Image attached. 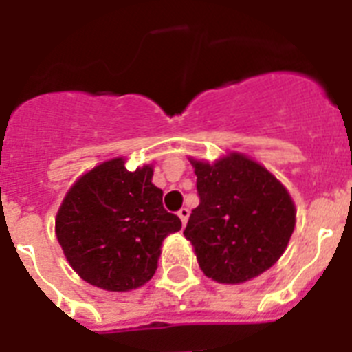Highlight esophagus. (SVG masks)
I'll return each instance as SVG.
<instances>
[{
  "mask_svg": "<svg viewBox=\"0 0 352 352\" xmlns=\"http://www.w3.org/2000/svg\"><path fill=\"white\" fill-rule=\"evenodd\" d=\"M188 214H190V211H188V208H182V210L178 211V217L182 219V223L185 226L186 220H188Z\"/></svg>",
  "mask_w": 352,
  "mask_h": 352,
  "instance_id": "1",
  "label": "esophagus"
}]
</instances>
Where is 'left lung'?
<instances>
[{
    "instance_id": "obj_1",
    "label": "left lung",
    "mask_w": 352,
    "mask_h": 352,
    "mask_svg": "<svg viewBox=\"0 0 352 352\" xmlns=\"http://www.w3.org/2000/svg\"><path fill=\"white\" fill-rule=\"evenodd\" d=\"M199 206L185 238L204 275L239 284L278 261L289 243L296 210L282 183L257 162L232 153L217 164L192 160Z\"/></svg>"
}]
</instances>
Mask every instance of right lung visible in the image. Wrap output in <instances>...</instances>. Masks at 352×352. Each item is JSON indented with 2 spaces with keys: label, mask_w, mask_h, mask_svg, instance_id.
I'll return each mask as SVG.
<instances>
[{
  "label": "right lung",
  "mask_w": 352,
  "mask_h": 352,
  "mask_svg": "<svg viewBox=\"0 0 352 352\" xmlns=\"http://www.w3.org/2000/svg\"><path fill=\"white\" fill-rule=\"evenodd\" d=\"M149 166L130 173L114 158L84 174L68 190L56 236L82 280L105 291L141 287L155 275L162 241L182 220L162 204Z\"/></svg>",
  "instance_id": "right-lung-1"
}]
</instances>
